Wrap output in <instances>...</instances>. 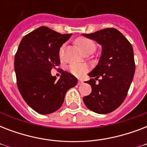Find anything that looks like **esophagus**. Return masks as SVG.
Masks as SVG:
<instances>
[{"instance_id": "esophagus-1", "label": "esophagus", "mask_w": 147, "mask_h": 147, "mask_svg": "<svg viewBox=\"0 0 147 147\" xmlns=\"http://www.w3.org/2000/svg\"><path fill=\"white\" fill-rule=\"evenodd\" d=\"M82 84H83V81L81 80V79H79V80H78V85H82Z\"/></svg>"}]
</instances>
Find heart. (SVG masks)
<instances>
[{"mask_svg":"<svg viewBox=\"0 0 147 147\" xmlns=\"http://www.w3.org/2000/svg\"><path fill=\"white\" fill-rule=\"evenodd\" d=\"M76 43L78 47V48L82 51L83 53H85L88 50H94L96 48V45L94 43L93 40L91 39L86 37H79L76 40ZM64 45H62L59 49V56L62 57L64 53ZM87 66L85 65L81 64H72L71 65L69 68V71L72 75L76 76H82L87 71Z\"/></svg>","mask_w":147,"mask_h":147,"instance_id":"obj_1","label":"heart"}]
</instances>
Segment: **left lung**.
<instances>
[{"label":"left lung","instance_id":"1","mask_svg":"<svg viewBox=\"0 0 147 147\" xmlns=\"http://www.w3.org/2000/svg\"><path fill=\"white\" fill-rule=\"evenodd\" d=\"M102 46L100 61L86 83L92 93L83 98L85 106L98 114H108L116 110L127 95L135 72L132 45L114 28H105L84 34ZM98 80L97 83L96 81Z\"/></svg>","mask_w":147,"mask_h":147}]
</instances>
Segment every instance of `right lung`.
<instances>
[{
    "instance_id": "right-lung-1",
    "label": "right lung",
    "mask_w": 147,
    "mask_h": 147,
    "mask_svg": "<svg viewBox=\"0 0 147 147\" xmlns=\"http://www.w3.org/2000/svg\"><path fill=\"white\" fill-rule=\"evenodd\" d=\"M47 26L26 34L14 57L17 88L26 104L40 114L56 111L64 101L67 91L77 85V78L62 70L59 80L51 70L60 65L59 49L71 37Z\"/></svg>"
}]
</instances>
